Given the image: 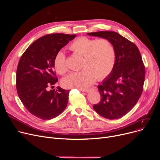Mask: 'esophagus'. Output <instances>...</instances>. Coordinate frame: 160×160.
<instances>
[{"mask_svg": "<svg viewBox=\"0 0 160 160\" xmlns=\"http://www.w3.org/2000/svg\"><path fill=\"white\" fill-rule=\"evenodd\" d=\"M93 89H80V91H82V92H86V93H88L89 91H90L91 90H92Z\"/></svg>", "mask_w": 160, "mask_h": 160, "instance_id": "esophagus-1", "label": "esophagus"}]
</instances>
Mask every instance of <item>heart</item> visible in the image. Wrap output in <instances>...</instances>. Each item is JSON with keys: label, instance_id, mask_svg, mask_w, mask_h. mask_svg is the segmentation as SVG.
<instances>
[{"label": "heart", "instance_id": "1", "mask_svg": "<svg viewBox=\"0 0 160 160\" xmlns=\"http://www.w3.org/2000/svg\"><path fill=\"white\" fill-rule=\"evenodd\" d=\"M69 48L74 53L83 56L82 62L83 69L71 72L65 77L62 81L64 88L84 89L93 83L97 78L102 80L112 73L115 64L116 52L113 43L109 39L82 36L72 41ZM54 65L56 72L60 74H63L68 71L63 52H57Z\"/></svg>", "mask_w": 160, "mask_h": 160}]
</instances>
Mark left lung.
<instances>
[{
	"mask_svg": "<svg viewBox=\"0 0 160 160\" xmlns=\"http://www.w3.org/2000/svg\"><path fill=\"white\" fill-rule=\"evenodd\" d=\"M87 34L108 39L115 48L114 68L98 86L101 99L93 108L106 119H119L136 104L142 92L145 71L140 52L135 44L115 32L100 31Z\"/></svg>",
	"mask_w": 160,
	"mask_h": 160,
	"instance_id": "left-lung-1",
	"label": "left lung"
}]
</instances>
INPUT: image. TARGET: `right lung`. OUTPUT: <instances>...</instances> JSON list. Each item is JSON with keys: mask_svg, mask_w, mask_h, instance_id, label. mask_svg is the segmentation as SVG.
Returning a JSON list of instances; mask_svg holds the SVG:
<instances>
[{"mask_svg": "<svg viewBox=\"0 0 160 160\" xmlns=\"http://www.w3.org/2000/svg\"><path fill=\"white\" fill-rule=\"evenodd\" d=\"M75 37L64 33L44 36L28 47L19 62L16 73L19 97L27 110L41 119L56 117L67 105L70 90L48 88L58 81L54 71L56 54Z\"/></svg>", "mask_w": 160, "mask_h": 160, "instance_id": "right-lung-1", "label": "right lung"}]
</instances>
